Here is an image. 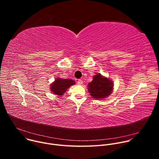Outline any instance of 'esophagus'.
Here are the masks:
<instances>
[{"instance_id":"34e87169","label":"esophagus","mask_w":159,"mask_h":159,"mask_svg":"<svg viewBox=\"0 0 159 159\" xmlns=\"http://www.w3.org/2000/svg\"><path fill=\"white\" fill-rule=\"evenodd\" d=\"M77 84L79 85H82L83 84V82H82V80L81 79H79L78 81H77Z\"/></svg>"}]
</instances>
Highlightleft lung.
Segmentation results:
<instances>
[{
    "mask_svg": "<svg viewBox=\"0 0 159 159\" xmlns=\"http://www.w3.org/2000/svg\"><path fill=\"white\" fill-rule=\"evenodd\" d=\"M113 83L100 74L94 76L93 80L88 84L90 95L94 99H103L109 96L112 91Z\"/></svg>",
    "mask_w": 159,
    "mask_h": 159,
    "instance_id": "8db88e82",
    "label": "left lung"
}]
</instances>
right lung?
I'll list each match as a JSON object with an SVG mask.
<instances>
[{
  "label": "right lung",
  "instance_id": "right-lung-1",
  "mask_svg": "<svg viewBox=\"0 0 159 159\" xmlns=\"http://www.w3.org/2000/svg\"><path fill=\"white\" fill-rule=\"evenodd\" d=\"M75 84V81L71 79H61L57 78L55 82L51 85V91L55 95L62 96L66 91L67 89L71 85Z\"/></svg>",
  "mask_w": 159,
  "mask_h": 159
}]
</instances>
